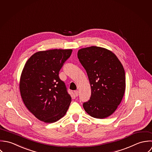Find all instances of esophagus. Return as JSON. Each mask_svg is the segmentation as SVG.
Returning a JSON list of instances; mask_svg holds the SVG:
<instances>
[{
    "mask_svg": "<svg viewBox=\"0 0 152 152\" xmlns=\"http://www.w3.org/2000/svg\"><path fill=\"white\" fill-rule=\"evenodd\" d=\"M75 94L76 96H79V91H75Z\"/></svg>",
    "mask_w": 152,
    "mask_h": 152,
    "instance_id": "esophagus-1",
    "label": "esophagus"
}]
</instances>
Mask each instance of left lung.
<instances>
[{
	"instance_id": "8db88e82",
	"label": "left lung",
	"mask_w": 152,
	"mask_h": 152,
	"mask_svg": "<svg viewBox=\"0 0 152 152\" xmlns=\"http://www.w3.org/2000/svg\"><path fill=\"white\" fill-rule=\"evenodd\" d=\"M77 57L91 86L90 100L83 103V108L93 118H106L117 109L125 91L123 66L112 52L101 47L80 49Z\"/></svg>"
}]
</instances>
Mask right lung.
<instances>
[{
	"mask_svg": "<svg viewBox=\"0 0 152 152\" xmlns=\"http://www.w3.org/2000/svg\"><path fill=\"white\" fill-rule=\"evenodd\" d=\"M72 52V49L37 52L25 64L19 83L20 95L27 109L41 121H58L69 109L72 98L59 72Z\"/></svg>",
	"mask_w": 152,
	"mask_h": 152,
	"instance_id": "1",
	"label": "right lung"
}]
</instances>
